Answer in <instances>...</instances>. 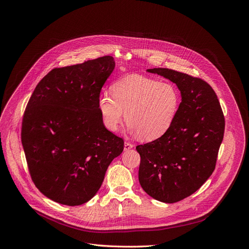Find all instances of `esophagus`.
<instances>
[{
	"label": "esophagus",
	"mask_w": 249,
	"mask_h": 249,
	"mask_svg": "<svg viewBox=\"0 0 249 249\" xmlns=\"http://www.w3.org/2000/svg\"><path fill=\"white\" fill-rule=\"evenodd\" d=\"M133 144L132 143H130V142H128V141H126L125 143H124V150H129V149H131V148H133Z\"/></svg>",
	"instance_id": "esophagus-1"
}]
</instances>
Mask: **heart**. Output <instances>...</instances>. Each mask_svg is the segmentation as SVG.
Returning <instances> with one entry per match:
<instances>
[{
  "label": "heart",
  "instance_id": "1",
  "mask_svg": "<svg viewBox=\"0 0 249 249\" xmlns=\"http://www.w3.org/2000/svg\"><path fill=\"white\" fill-rule=\"evenodd\" d=\"M111 91L112 96L102 91L98 100L104 126L115 132L126 117L129 132L147 141L168 131L180 106V94L175 85L139 74L118 80Z\"/></svg>",
  "mask_w": 249,
  "mask_h": 249
}]
</instances>
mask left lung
Wrapping results in <instances>:
<instances>
[{
    "mask_svg": "<svg viewBox=\"0 0 249 249\" xmlns=\"http://www.w3.org/2000/svg\"><path fill=\"white\" fill-rule=\"evenodd\" d=\"M147 71L175 83L181 102L164 135L136 146L138 178L153 199L176 203L198 191L214 172L225 119L214 89L201 78L161 68Z\"/></svg>",
    "mask_w": 249,
    "mask_h": 249,
    "instance_id": "8db88e82",
    "label": "left lung"
}]
</instances>
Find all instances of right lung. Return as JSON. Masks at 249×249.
Masks as SVG:
<instances>
[{"instance_id": "right-lung-1", "label": "right lung", "mask_w": 249, "mask_h": 249, "mask_svg": "<svg viewBox=\"0 0 249 249\" xmlns=\"http://www.w3.org/2000/svg\"><path fill=\"white\" fill-rule=\"evenodd\" d=\"M114 69L109 55L53 69L27 104L22 145L34 185L52 201L68 206L89 201L124 149L123 139L104 126L98 109Z\"/></svg>"}]
</instances>
